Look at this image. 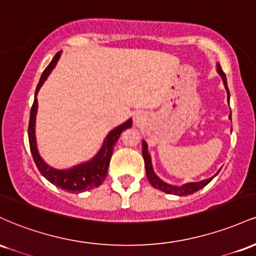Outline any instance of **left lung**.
<instances>
[{
	"label": "left lung",
	"mask_w": 256,
	"mask_h": 256,
	"mask_svg": "<svg viewBox=\"0 0 256 256\" xmlns=\"http://www.w3.org/2000/svg\"><path fill=\"white\" fill-rule=\"evenodd\" d=\"M218 72H219V74L222 76V82H224V84H225L226 91H228V98H230V92H228V83H226V76H225V73L222 72L220 64H218ZM230 119H231V113H230ZM142 154H143V158H144L146 173V178H148L149 183H150L154 188H156V189L161 190V192H164L166 194H171V195L186 196V195H190V194L198 192L200 189L204 188L206 185L210 183V182L216 176V174L214 177L210 178V179H204V180L198 182V183H188V184H184L183 186H173V185L166 184L165 182L161 180V179L158 178L156 174H155L154 171H152L150 156H149V154H148V146H146V143L144 142V140L142 142Z\"/></svg>",
	"instance_id": "left-lung-1"
}]
</instances>
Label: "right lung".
Segmentation results:
<instances>
[{"label": "right lung", "instance_id": "obj_1", "mask_svg": "<svg viewBox=\"0 0 256 256\" xmlns=\"http://www.w3.org/2000/svg\"><path fill=\"white\" fill-rule=\"evenodd\" d=\"M58 58H60V52L55 54L52 62L48 64V67H46V70H44V72L42 73V77H40V82H38L36 92H34V101L31 107L30 122H28V142H30L32 156H34V164H36L38 171L40 172V174H42L46 180L50 182L52 184L56 185V186L64 190V192H86V190L94 189V188H98L104 183L106 177H107L108 166H110V161L112 154H113L116 140H119L122 131L131 128L132 120L128 119V122H124V124L118 126V128H116L114 130H112L110 134H108V136L106 137L104 140V146H102V148L100 149L98 155H96L92 160L73 167V168L64 170V171L54 170L50 166L46 165V164L42 160V158L40 156V154H38L36 146V136H34V122H36V113L38 107L36 96L40 88L42 86V84L44 83V80H46V77L50 74L52 70L54 68L55 64H56Z\"/></svg>", "mask_w": 256, "mask_h": 256}]
</instances>
